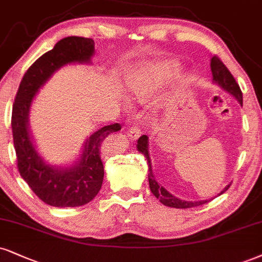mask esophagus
Instances as JSON below:
<instances>
[{
    "label": "esophagus",
    "instance_id": "1",
    "mask_svg": "<svg viewBox=\"0 0 262 262\" xmlns=\"http://www.w3.org/2000/svg\"><path fill=\"white\" fill-rule=\"evenodd\" d=\"M140 136H141V128L138 127V126L134 125L127 130V137H130V140L135 141V140H137Z\"/></svg>",
    "mask_w": 262,
    "mask_h": 262
}]
</instances>
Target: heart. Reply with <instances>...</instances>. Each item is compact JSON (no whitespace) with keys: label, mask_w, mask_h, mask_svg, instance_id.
<instances>
[{"label":"heart","mask_w":262,"mask_h":262,"mask_svg":"<svg viewBox=\"0 0 262 262\" xmlns=\"http://www.w3.org/2000/svg\"><path fill=\"white\" fill-rule=\"evenodd\" d=\"M158 85H159V77L153 73L136 72L132 74L128 80V90L140 99L148 97L151 90Z\"/></svg>","instance_id":"1"}]
</instances>
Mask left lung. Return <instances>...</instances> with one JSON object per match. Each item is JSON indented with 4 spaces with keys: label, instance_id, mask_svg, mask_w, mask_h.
I'll use <instances>...</instances> for the list:
<instances>
[{
    "label": "left lung",
    "instance_id": "obj_1",
    "mask_svg": "<svg viewBox=\"0 0 262 262\" xmlns=\"http://www.w3.org/2000/svg\"><path fill=\"white\" fill-rule=\"evenodd\" d=\"M210 67H211L212 72V80L215 83H217L219 86H221L222 89L226 90L227 92H230L232 96H234L238 99V102L241 104H243V95H242L241 87L238 85L235 79L232 75L230 70L227 69V67L222 63V60L217 56H214L210 60ZM137 149L141 151L142 154H144L146 159L148 161V180H149V188L154 195L159 199L160 203H163L164 205L171 206V208H177V209H187V208H193V206L203 205L205 203L210 202V200H200V202H186V200H181L176 196H173L171 193L164 188L163 186H160L157 182V180L154 179L153 171H151V164H150V158L149 153H148V137L146 135L141 136L137 141ZM230 188L228 185L226 188L222 190L220 194L226 192Z\"/></svg>",
    "mask_w": 262,
    "mask_h": 262
}]
</instances>
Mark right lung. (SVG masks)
Masks as SVG:
<instances>
[{
  "label": "right lung",
  "mask_w": 262,
  "mask_h": 262,
  "mask_svg": "<svg viewBox=\"0 0 262 262\" xmlns=\"http://www.w3.org/2000/svg\"><path fill=\"white\" fill-rule=\"evenodd\" d=\"M93 52L92 38L69 36L58 41L27 70L13 103L11 122L19 173L42 202L56 208L85 205L98 194L104 176L102 143L105 137L120 130L121 125L104 126L91 135L76 165L53 167L41 159L29 136V109L35 93L57 69L68 63L90 62Z\"/></svg>",
  "instance_id": "1"
}]
</instances>
